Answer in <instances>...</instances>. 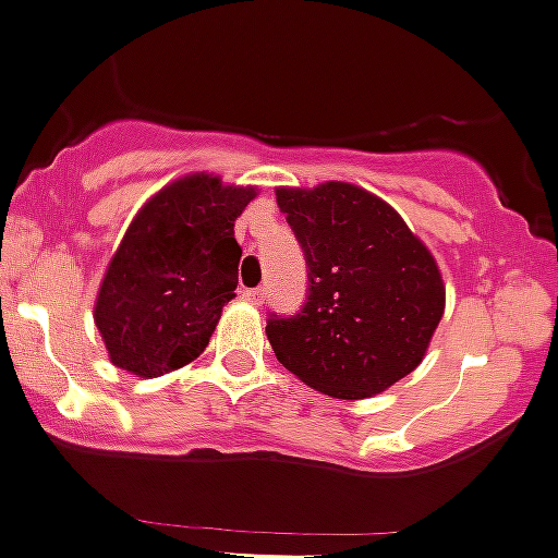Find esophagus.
Here are the masks:
<instances>
[{
  "mask_svg": "<svg viewBox=\"0 0 558 558\" xmlns=\"http://www.w3.org/2000/svg\"><path fill=\"white\" fill-rule=\"evenodd\" d=\"M244 301L263 303V301H266V290H263V287H252V290H244Z\"/></svg>",
  "mask_w": 558,
  "mask_h": 558,
  "instance_id": "obj_1",
  "label": "esophagus"
}]
</instances>
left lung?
Returning a JSON list of instances; mask_svg holds the SVG:
<instances>
[{"label":"left lung","mask_w":558,"mask_h":558,"mask_svg":"<svg viewBox=\"0 0 558 558\" xmlns=\"http://www.w3.org/2000/svg\"><path fill=\"white\" fill-rule=\"evenodd\" d=\"M301 244L308 295L266 325L277 361L333 399H368L415 372L445 312L432 252L372 192L344 181L277 190Z\"/></svg>","instance_id":"left-lung-1"}]
</instances>
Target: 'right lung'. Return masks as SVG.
I'll return each mask as SVG.
<instances>
[{"label":"right lung","instance_id":"add662e5","mask_svg":"<svg viewBox=\"0 0 558 558\" xmlns=\"http://www.w3.org/2000/svg\"><path fill=\"white\" fill-rule=\"evenodd\" d=\"M255 195V186L192 173L135 214L94 303L113 366L162 377L206 350L222 306L235 298L241 246L233 228Z\"/></svg>","mask_w":558,"mask_h":558}]
</instances>
